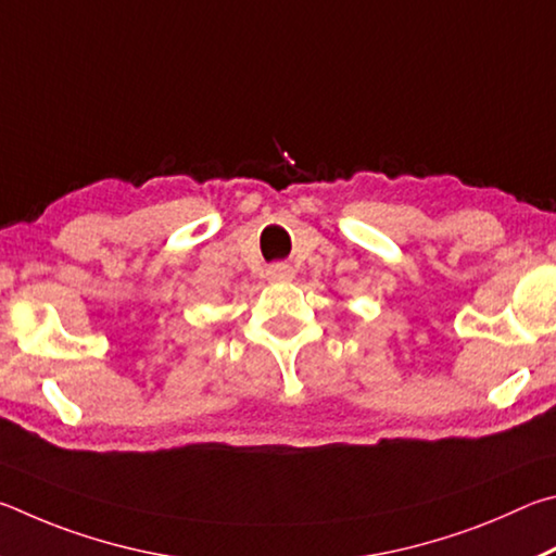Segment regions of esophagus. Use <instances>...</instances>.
<instances>
[{"label":"esophagus","instance_id":"esophagus-1","mask_svg":"<svg viewBox=\"0 0 556 556\" xmlns=\"http://www.w3.org/2000/svg\"><path fill=\"white\" fill-rule=\"evenodd\" d=\"M266 276L270 283H290V280L295 278V270L288 266V263H276V266H270L266 270Z\"/></svg>","mask_w":556,"mask_h":556}]
</instances>
